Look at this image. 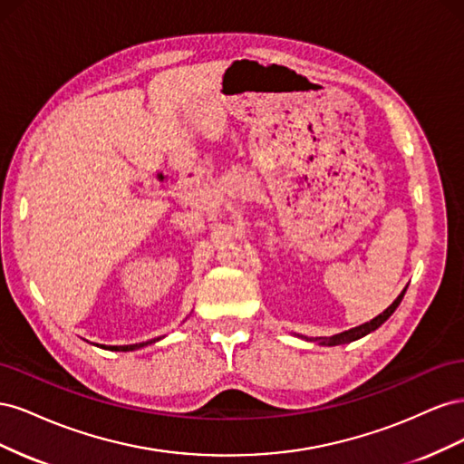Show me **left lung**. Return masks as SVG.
<instances>
[{
    "label": "left lung",
    "mask_w": 464,
    "mask_h": 464,
    "mask_svg": "<svg viewBox=\"0 0 464 464\" xmlns=\"http://www.w3.org/2000/svg\"><path fill=\"white\" fill-rule=\"evenodd\" d=\"M404 292H406V288L399 294L397 296V300L392 302L387 310L383 312V314H379L377 317H373L372 321H368V323H363V325H360V327H354V329H348V331H344V333H339V334H334V336H329V339H321V343L319 344H325V346H336V344H346V343H353V341H358V339H362V336H366V334H370L372 331H375L377 327H382L383 323L392 315V312L397 310L399 307V304L402 302V296H404ZM317 341V339H315Z\"/></svg>",
    "instance_id": "1"
}]
</instances>
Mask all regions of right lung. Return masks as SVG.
I'll return each mask as SVG.
<instances>
[{"mask_svg": "<svg viewBox=\"0 0 464 464\" xmlns=\"http://www.w3.org/2000/svg\"><path fill=\"white\" fill-rule=\"evenodd\" d=\"M160 341V339H157ZM154 341H149V343H139V344H125V346H106V344H101V348L104 350H116V353H130V350H137V348H143L147 344H152ZM98 346V344H96Z\"/></svg>", "mask_w": 464, "mask_h": 464, "instance_id": "right-lung-1", "label": "right lung"}]
</instances>
